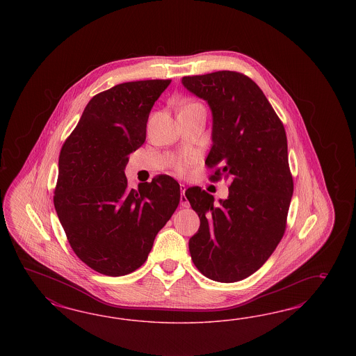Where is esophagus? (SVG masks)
Wrapping results in <instances>:
<instances>
[{"label":"esophagus","mask_w":356,"mask_h":356,"mask_svg":"<svg viewBox=\"0 0 356 356\" xmlns=\"http://www.w3.org/2000/svg\"><path fill=\"white\" fill-rule=\"evenodd\" d=\"M180 191H181V195H180V205L183 207H189V201L185 197V185L180 184Z\"/></svg>","instance_id":"obj_1"}]
</instances>
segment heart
I'll list each match as a JSON object with an SVG mask.
<instances>
[{
	"mask_svg": "<svg viewBox=\"0 0 356 356\" xmlns=\"http://www.w3.org/2000/svg\"><path fill=\"white\" fill-rule=\"evenodd\" d=\"M188 106H192V104H188ZM177 170L180 171V172H185L186 170H188V163L186 162H180L177 164Z\"/></svg>",
	"mask_w": 356,
	"mask_h": 356,
	"instance_id": "b5f03b06",
	"label": "heart"
}]
</instances>
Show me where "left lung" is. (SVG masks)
Instances as JSON below:
<instances>
[{"label": "left lung", "instance_id": "8db88e82", "mask_svg": "<svg viewBox=\"0 0 356 356\" xmlns=\"http://www.w3.org/2000/svg\"><path fill=\"white\" fill-rule=\"evenodd\" d=\"M184 87L207 102L213 113L210 176L229 181L228 198L200 186L185 195L200 216L189 240L195 268L209 280L237 282L268 261L286 229L293 181L286 130L269 100L249 76L222 70L184 76Z\"/></svg>", "mask_w": 356, "mask_h": 356}]
</instances>
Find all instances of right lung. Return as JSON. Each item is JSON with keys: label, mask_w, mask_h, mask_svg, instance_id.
<instances>
[{"label": "right lung", "mask_w": 356, "mask_h": 356, "mask_svg": "<svg viewBox=\"0 0 356 356\" xmlns=\"http://www.w3.org/2000/svg\"><path fill=\"white\" fill-rule=\"evenodd\" d=\"M170 83L125 82L97 94L60 152L54 209L78 259L100 274L120 277L142 266L180 202V185L171 176H155L136 191L124 172Z\"/></svg>", "instance_id": "obj_1"}]
</instances>
